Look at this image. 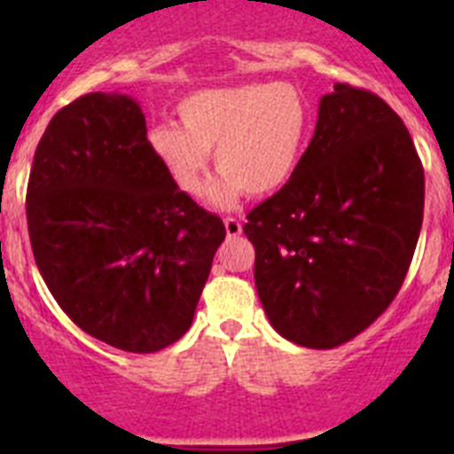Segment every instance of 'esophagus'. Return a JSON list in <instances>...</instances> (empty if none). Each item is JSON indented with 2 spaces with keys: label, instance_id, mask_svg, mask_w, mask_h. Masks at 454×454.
<instances>
[{
  "label": "esophagus",
  "instance_id": "34e87169",
  "mask_svg": "<svg viewBox=\"0 0 454 454\" xmlns=\"http://www.w3.org/2000/svg\"><path fill=\"white\" fill-rule=\"evenodd\" d=\"M224 230H227V236H230V239H236V236L243 234V224L236 218H224Z\"/></svg>",
  "mask_w": 454,
  "mask_h": 454
}]
</instances>
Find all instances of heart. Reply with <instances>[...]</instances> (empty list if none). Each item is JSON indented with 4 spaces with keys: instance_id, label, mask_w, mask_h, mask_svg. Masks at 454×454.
<instances>
[{
    "instance_id": "b5f03b06",
    "label": "heart",
    "mask_w": 454,
    "mask_h": 454,
    "mask_svg": "<svg viewBox=\"0 0 454 454\" xmlns=\"http://www.w3.org/2000/svg\"><path fill=\"white\" fill-rule=\"evenodd\" d=\"M179 122L152 127L150 150L182 192L200 198L208 184L211 150L220 177L208 188L215 208H234L243 192L282 191L302 166L314 111L291 83L208 88L177 104Z\"/></svg>"
}]
</instances>
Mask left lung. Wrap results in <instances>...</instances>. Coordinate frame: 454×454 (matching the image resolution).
<instances>
[{"instance_id":"obj_1","label":"left lung","mask_w":454,"mask_h":454,"mask_svg":"<svg viewBox=\"0 0 454 454\" xmlns=\"http://www.w3.org/2000/svg\"><path fill=\"white\" fill-rule=\"evenodd\" d=\"M425 175L400 115L334 83L295 177L247 214L254 284L284 339L330 350L398 295L423 224Z\"/></svg>"}]
</instances>
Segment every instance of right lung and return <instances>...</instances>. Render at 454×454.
<instances>
[{"label": "right lung", "mask_w": 454, "mask_h": 454, "mask_svg": "<svg viewBox=\"0 0 454 454\" xmlns=\"http://www.w3.org/2000/svg\"><path fill=\"white\" fill-rule=\"evenodd\" d=\"M35 266L86 334L124 352L182 339L224 224L159 166L140 104L88 92L47 124L27 188Z\"/></svg>", "instance_id": "1"}]
</instances>
